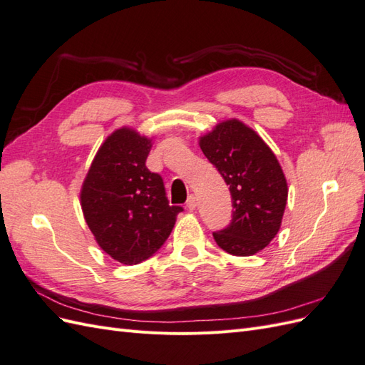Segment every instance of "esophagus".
I'll use <instances>...</instances> for the list:
<instances>
[{"instance_id":"obj_1","label":"esophagus","mask_w":365,"mask_h":365,"mask_svg":"<svg viewBox=\"0 0 365 365\" xmlns=\"http://www.w3.org/2000/svg\"><path fill=\"white\" fill-rule=\"evenodd\" d=\"M185 207L189 208V210H192V212L196 208V197L193 195L189 196V200H187V202H185Z\"/></svg>"}]
</instances>
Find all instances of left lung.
<instances>
[{
  "instance_id": "obj_1",
  "label": "left lung",
  "mask_w": 365,
  "mask_h": 365,
  "mask_svg": "<svg viewBox=\"0 0 365 365\" xmlns=\"http://www.w3.org/2000/svg\"><path fill=\"white\" fill-rule=\"evenodd\" d=\"M207 160L230 185L233 219L216 231V244L233 256H252L279 233L288 201V182L271 148L237 118L217 123L200 137Z\"/></svg>"
}]
</instances>
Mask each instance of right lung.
Instances as JSON below:
<instances>
[{
    "mask_svg": "<svg viewBox=\"0 0 365 365\" xmlns=\"http://www.w3.org/2000/svg\"><path fill=\"white\" fill-rule=\"evenodd\" d=\"M152 138L120 128L102 143L81 190L83 217L106 254L137 264L172 233L182 207L169 205L163 178L146 168Z\"/></svg>",
    "mask_w": 365,
    "mask_h": 365,
    "instance_id": "1",
    "label": "right lung"
}]
</instances>
